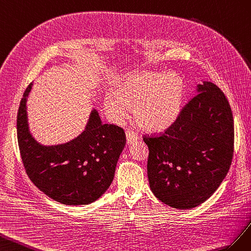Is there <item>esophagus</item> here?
I'll return each mask as SVG.
<instances>
[{
  "mask_svg": "<svg viewBox=\"0 0 251 251\" xmlns=\"http://www.w3.org/2000/svg\"><path fill=\"white\" fill-rule=\"evenodd\" d=\"M138 139H139V137L133 131H130V130H127L126 131L127 145H131L132 143H134L135 141H138Z\"/></svg>",
  "mask_w": 251,
  "mask_h": 251,
  "instance_id": "34e87169",
  "label": "esophagus"
}]
</instances>
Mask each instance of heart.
Here are the masks:
<instances>
[{
    "label": "heart",
    "instance_id": "b5f03b06",
    "mask_svg": "<svg viewBox=\"0 0 251 251\" xmlns=\"http://www.w3.org/2000/svg\"><path fill=\"white\" fill-rule=\"evenodd\" d=\"M186 92L184 78L176 73L142 70L126 75L113 94L104 98V109L114 122H121L133 108L134 121L147 131L168 129L181 112Z\"/></svg>",
    "mask_w": 251,
    "mask_h": 251
}]
</instances>
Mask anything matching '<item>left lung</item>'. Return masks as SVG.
<instances>
[{"mask_svg":"<svg viewBox=\"0 0 251 251\" xmlns=\"http://www.w3.org/2000/svg\"><path fill=\"white\" fill-rule=\"evenodd\" d=\"M233 140L232 112L225 95L211 82L198 84L196 97L165 132L144 137L153 195L176 209L204 203L228 173Z\"/></svg>","mask_w":251,"mask_h":251,"instance_id":"left-lung-1","label":"left lung"}]
</instances>
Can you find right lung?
Here are the masks:
<instances>
[{
	"mask_svg": "<svg viewBox=\"0 0 251 251\" xmlns=\"http://www.w3.org/2000/svg\"><path fill=\"white\" fill-rule=\"evenodd\" d=\"M33 83L21 100L17 132L21 156L31 182L54 201L88 205L101 198L112 183L117 163L126 144L124 130L103 124L92 108L84 131L56 145H43L29 129L27 99Z\"/></svg>",
	"mask_w": 251,
	"mask_h": 251,
	"instance_id": "add662e5",
	"label": "right lung"
}]
</instances>
